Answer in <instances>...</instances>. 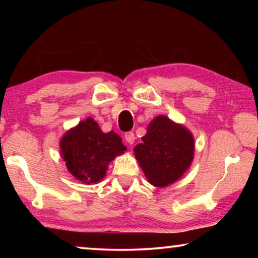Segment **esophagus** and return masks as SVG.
Returning a JSON list of instances; mask_svg holds the SVG:
<instances>
[{
  "instance_id": "obj_1",
  "label": "esophagus",
  "mask_w": 258,
  "mask_h": 258,
  "mask_svg": "<svg viewBox=\"0 0 258 258\" xmlns=\"http://www.w3.org/2000/svg\"><path fill=\"white\" fill-rule=\"evenodd\" d=\"M124 139H125V142L128 144H133L135 142V134L133 132H128L124 134Z\"/></svg>"
}]
</instances>
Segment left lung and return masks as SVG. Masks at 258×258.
<instances>
[{
  "label": "left lung",
  "mask_w": 258,
  "mask_h": 258,
  "mask_svg": "<svg viewBox=\"0 0 258 258\" xmlns=\"http://www.w3.org/2000/svg\"><path fill=\"white\" fill-rule=\"evenodd\" d=\"M136 160L148 182L157 188L172 184L191 164L195 143L185 126L167 116H156L149 123L142 143L134 148Z\"/></svg>",
  "instance_id": "obj_1"
}]
</instances>
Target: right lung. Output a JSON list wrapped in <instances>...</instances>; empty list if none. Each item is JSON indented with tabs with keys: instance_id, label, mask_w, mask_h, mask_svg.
Returning <instances> with one entry per match:
<instances>
[{
	"instance_id": "obj_1",
	"label": "right lung",
	"mask_w": 258,
	"mask_h": 258,
	"mask_svg": "<svg viewBox=\"0 0 258 258\" xmlns=\"http://www.w3.org/2000/svg\"><path fill=\"white\" fill-rule=\"evenodd\" d=\"M67 169L86 184L103 179L108 165L126 150L122 139L114 132L103 133L91 117L68 130L59 142Z\"/></svg>"
}]
</instances>
